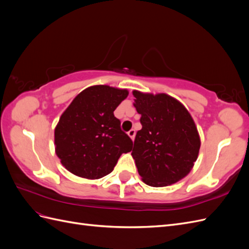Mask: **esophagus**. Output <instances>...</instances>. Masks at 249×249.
I'll return each instance as SVG.
<instances>
[{
    "instance_id": "34e87169",
    "label": "esophagus",
    "mask_w": 249,
    "mask_h": 249,
    "mask_svg": "<svg viewBox=\"0 0 249 249\" xmlns=\"http://www.w3.org/2000/svg\"><path fill=\"white\" fill-rule=\"evenodd\" d=\"M127 135H129V136L131 137V139L132 140H134V138H135V135H136V132H135V130H130L129 132H127Z\"/></svg>"
}]
</instances>
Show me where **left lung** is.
I'll return each mask as SVG.
<instances>
[{
    "instance_id": "left-lung-1",
    "label": "left lung",
    "mask_w": 249,
    "mask_h": 249,
    "mask_svg": "<svg viewBox=\"0 0 249 249\" xmlns=\"http://www.w3.org/2000/svg\"><path fill=\"white\" fill-rule=\"evenodd\" d=\"M133 95L142 124L132 150L139 176L148 186L175 184L190 172L198 157L200 139L194 120L172 96L137 90Z\"/></svg>"
}]
</instances>
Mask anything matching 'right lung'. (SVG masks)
Returning a JSON list of instances; mask_svg holds the SVG:
<instances>
[{
    "instance_id": "add662e5",
    "label": "right lung",
    "mask_w": 249,
    "mask_h": 249,
    "mask_svg": "<svg viewBox=\"0 0 249 249\" xmlns=\"http://www.w3.org/2000/svg\"><path fill=\"white\" fill-rule=\"evenodd\" d=\"M126 89L95 85L83 90L62 113L55 129L56 155L74 176L101 178L115 167L133 141L120 129L114 110Z\"/></svg>"
}]
</instances>
